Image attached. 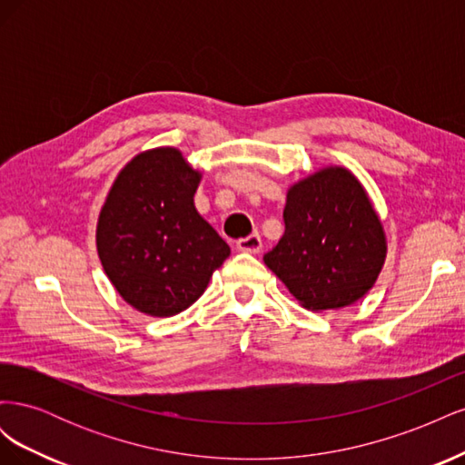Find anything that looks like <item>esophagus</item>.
<instances>
[{"instance_id": "34e87169", "label": "esophagus", "mask_w": 465, "mask_h": 465, "mask_svg": "<svg viewBox=\"0 0 465 465\" xmlns=\"http://www.w3.org/2000/svg\"><path fill=\"white\" fill-rule=\"evenodd\" d=\"M262 236L260 234H250L246 238H241V241L236 242V248L241 252H246V254H258L262 250Z\"/></svg>"}]
</instances>
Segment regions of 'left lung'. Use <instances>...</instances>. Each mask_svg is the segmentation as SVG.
Returning <instances> with one entry per match:
<instances>
[{"label":"left lung","instance_id":"left-lung-1","mask_svg":"<svg viewBox=\"0 0 465 465\" xmlns=\"http://www.w3.org/2000/svg\"><path fill=\"white\" fill-rule=\"evenodd\" d=\"M283 221L285 232L263 262L304 308L331 311L369 292L386 258V236L347 168H323L294 184Z\"/></svg>","mask_w":465,"mask_h":465}]
</instances>
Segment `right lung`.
<instances>
[{
	"instance_id": "obj_1",
	"label": "right lung",
	"mask_w": 465,
	"mask_h": 465,
	"mask_svg": "<svg viewBox=\"0 0 465 465\" xmlns=\"http://www.w3.org/2000/svg\"><path fill=\"white\" fill-rule=\"evenodd\" d=\"M200 178L178 149H151L122 168L101 209L98 258L139 312L163 318L186 311L231 254L195 211Z\"/></svg>"
}]
</instances>
